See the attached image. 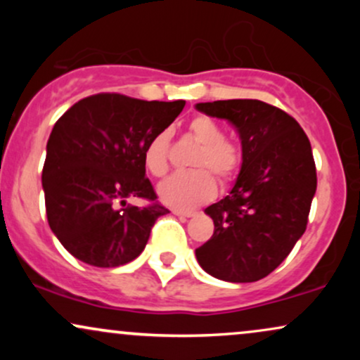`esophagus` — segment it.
Instances as JSON below:
<instances>
[{"label": "esophagus", "instance_id": "esophagus-1", "mask_svg": "<svg viewBox=\"0 0 360 360\" xmlns=\"http://www.w3.org/2000/svg\"><path fill=\"white\" fill-rule=\"evenodd\" d=\"M172 213L176 214V217H181V218H191L194 217V212H183V210H172Z\"/></svg>", "mask_w": 360, "mask_h": 360}]
</instances>
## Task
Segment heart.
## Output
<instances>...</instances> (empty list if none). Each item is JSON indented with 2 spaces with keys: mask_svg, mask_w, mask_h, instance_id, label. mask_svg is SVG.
Returning a JSON list of instances; mask_svg holds the SVG:
<instances>
[{
  "mask_svg": "<svg viewBox=\"0 0 360 360\" xmlns=\"http://www.w3.org/2000/svg\"><path fill=\"white\" fill-rule=\"evenodd\" d=\"M188 134L200 148L191 157L193 171L176 172L169 176L157 188L162 203L176 210H193L206 203L217 193V183L232 181L240 167L242 155L237 146L225 139V131L208 117H194L188 123ZM143 166L152 176L160 177L169 169V134L160 131L150 139L143 150Z\"/></svg>",
  "mask_w": 360,
  "mask_h": 360,
  "instance_id": "heart-1",
  "label": "heart"
}]
</instances>
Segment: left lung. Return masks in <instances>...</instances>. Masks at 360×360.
Here are the masks:
<instances>
[{
  "instance_id": "obj_1",
  "label": "left lung",
  "mask_w": 360,
  "mask_h": 360,
  "mask_svg": "<svg viewBox=\"0 0 360 360\" xmlns=\"http://www.w3.org/2000/svg\"><path fill=\"white\" fill-rule=\"evenodd\" d=\"M226 120L242 140V167L232 191L205 210L214 223L196 249L200 266L229 283L266 278L307 230L316 169L307 134L286 111L259 100L198 103Z\"/></svg>"
}]
</instances>
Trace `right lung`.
<instances>
[{"label":"right lung","mask_w":360,"mask_h":360,"mask_svg":"<svg viewBox=\"0 0 360 360\" xmlns=\"http://www.w3.org/2000/svg\"><path fill=\"white\" fill-rule=\"evenodd\" d=\"M186 101H143L103 93L77 101L57 120L42 171L47 220L74 257L118 267L146 249L164 206L146 177L143 150L177 118Z\"/></svg>","instance_id":"1"}]
</instances>
